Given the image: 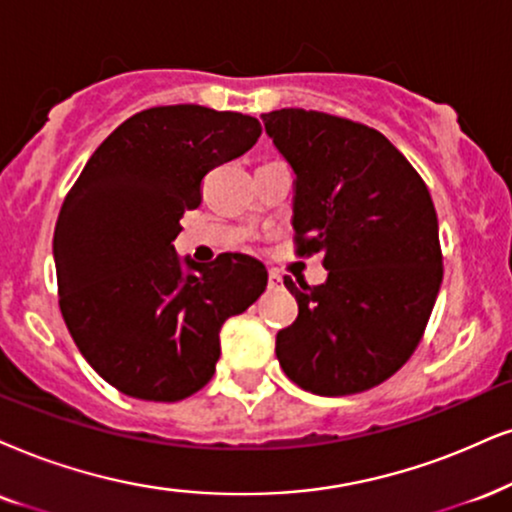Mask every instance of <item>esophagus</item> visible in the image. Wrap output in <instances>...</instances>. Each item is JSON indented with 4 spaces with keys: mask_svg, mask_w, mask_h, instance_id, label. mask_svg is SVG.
Wrapping results in <instances>:
<instances>
[{
    "mask_svg": "<svg viewBox=\"0 0 512 512\" xmlns=\"http://www.w3.org/2000/svg\"><path fill=\"white\" fill-rule=\"evenodd\" d=\"M283 286V278L276 274V271H269V288H281Z\"/></svg>",
    "mask_w": 512,
    "mask_h": 512,
    "instance_id": "1",
    "label": "esophagus"
}]
</instances>
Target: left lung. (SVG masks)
<instances>
[{
    "instance_id": "1",
    "label": "left lung",
    "mask_w": 512,
    "mask_h": 512,
    "mask_svg": "<svg viewBox=\"0 0 512 512\" xmlns=\"http://www.w3.org/2000/svg\"><path fill=\"white\" fill-rule=\"evenodd\" d=\"M295 172V252L321 255L326 283H283L297 300L276 335L283 373L345 397L385 383L416 352L439 286L442 245L428 186L378 129L302 108L262 115Z\"/></svg>"
}]
</instances>
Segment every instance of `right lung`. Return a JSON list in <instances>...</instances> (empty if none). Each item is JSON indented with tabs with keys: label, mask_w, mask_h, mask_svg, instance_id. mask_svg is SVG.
<instances>
[{
	"label": "right lung",
	"mask_w": 512,
	"mask_h": 512,
	"mask_svg": "<svg viewBox=\"0 0 512 512\" xmlns=\"http://www.w3.org/2000/svg\"><path fill=\"white\" fill-rule=\"evenodd\" d=\"M257 118L155 106L122 122L87 160L58 212V307L77 349L115 390L179 401L210 383L219 328L267 288L262 262L224 252L181 271L174 252L203 179L260 139Z\"/></svg>",
	"instance_id": "right-lung-1"
}]
</instances>
